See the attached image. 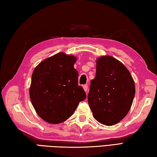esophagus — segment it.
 Returning a JSON list of instances; mask_svg holds the SVG:
<instances>
[{"label":"esophagus","mask_w":157,"mask_h":157,"mask_svg":"<svg viewBox=\"0 0 157 157\" xmlns=\"http://www.w3.org/2000/svg\"><path fill=\"white\" fill-rule=\"evenodd\" d=\"M83 88H84V90H85V92H87V90H88V85L85 84V85L83 86Z\"/></svg>","instance_id":"1"}]
</instances>
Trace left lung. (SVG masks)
<instances>
[{"label": "left lung", "instance_id": "1", "mask_svg": "<svg viewBox=\"0 0 157 157\" xmlns=\"http://www.w3.org/2000/svg\"><path fill=\"white\" fill-rule=\"evenodd\" d=\"M135 93L133 79L123 64L109 56L98 58L88 95L96 121L106 126L118 123L130 110Z\"/></svg>", "mask_w": 157, "mask_h": 157}]
</instances>
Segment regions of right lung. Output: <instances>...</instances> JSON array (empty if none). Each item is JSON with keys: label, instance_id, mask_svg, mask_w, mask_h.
<instances>
[{"label": "right lung", "instance_id": "right-lung-1", "mask_svg": "<svg viewBox=\"0 0 157 157\" xmlns=\"http://www.w3.org/2000/svg\"><path fill=\"white\" fill-rule=\"evenodd\" d=\"M76 60L72 55L60 52L43 60L33 71L30 101L37 114L49 123L65 121L86 98L78 85Z\"/></svg>", "mask_w": 157, "mask_h": 157}]
</instances>
